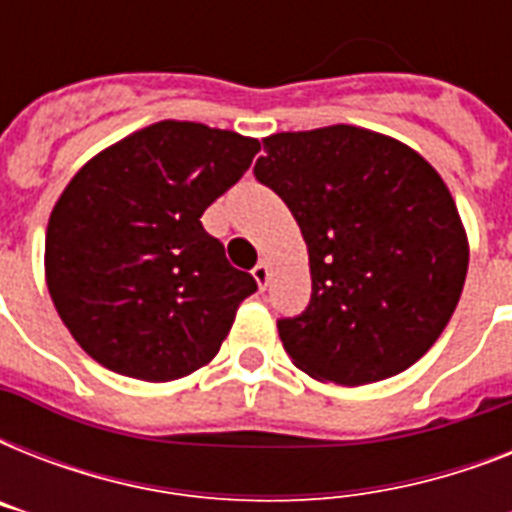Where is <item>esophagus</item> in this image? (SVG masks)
<instances>
[{
  "mask_svg": "<svg viewBox=\"0 0 512 512\" xmlns=\"http://www.w3.org/2000/svg\"><path fill=\"white\" fill-rule=\"evenodd\" d=\"M252 276H255L257 287L265 289V287H268V279H271V271H268V265H265V263H257L255 268H252Z\"/></svg>",
  "mask_w": 512,
  "mask_h": 512,
  "instance_id": "esophagus-1",
  "label": "esophagus"
}]
</instances>
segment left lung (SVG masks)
Listing matches in <instances>:
<instances>
[{
    "label": "left lung",
    "mask_w": 512,
    "mask_h": 512,
    "mask_svg": "<svg viewBox=\"0 0 512 512\" xmlns=\"http://www.w3.org/2000/svg\"><path fill=\"white\" fill-rule=\"evenodd\" d=\"M257 183L295 215L311 303L279 319L284 350L316 380L366 385L430 350L460 303L468 239L441 175L412 148L335 124L263 140Z\"/></svg>",
    "instance_id": "8db88e82"
}]
</instances>
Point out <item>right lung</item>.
<instances>
[{"label": "right lung", "mask_w": 512, "mask_h": 512, "mask_svg": "<svg viewBox=\"0 0 512 512\" xmlns=\"http://www.w3.org/2000/svg\"><path fill=\"white\" fill-rule=\"evenodd\" d=\"M260 143L193 122H159L76 172L44 241L47 289L74 340L111 372L167 382L217 356L257 292L201 225Z\"/></svg>", "instance_id": "obj_1"}]
</instances>
